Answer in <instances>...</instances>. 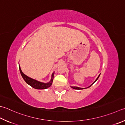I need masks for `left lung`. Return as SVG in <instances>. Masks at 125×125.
<instances>
[{"mask_svg":"<svg viewBox=\"0 0 125 125\" xmlns=\"http://www.w3.org/2000/svg\"><path fill=\"white\" fill-rule=\"evenodd\" d=\"M100 75H99V76H98V77H97V79H96V80H95V82H94V83H93V84H91V85H90V86H89V87H88V88H89V87H90V86H91V85H93V84H94V83H95V82H96V81H97V79H98V78H99V77H100ZM72 88H73V89H77V90H81V89H83V88H79V87H77V86H74V87H72Z\"/></svg>","mask_w":125,"mask_h":125,"instance_id":"obj_1","label":"left lung"}]
</instances>
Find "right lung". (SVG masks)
<instances>
[{
	"mask_svg": "<svg viewBox=\"0 0 125 125\" xmlns=\"http://www.w3.org/2000/svg\"><path fill=\"white\" fill-rule=\"evenodd\" d=\"M19 69H20V71L21 72V74L22 75V76L23 77V78L24 79L25 82L30 85V86H32V88H34L35 89H45L50 87L52 84V82L53 81V77H54V73H53L52 74V78L51 81L48 82L47 83H42V82L37 81L36 80L30 78L29 77H28L27 76H26L25 74H24L22 72V70L21 69L20 66H19Z\"/></svg>",
	"mask_w": 125,
	"mask_h": 125,
	"instance_id": "right-lung-1",
	"label": "right lung"
}]
</instances>
